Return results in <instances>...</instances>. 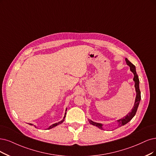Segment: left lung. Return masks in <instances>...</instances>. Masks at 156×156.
Returning a JSON list of instances; mask_svg holds the SVG:
<instances>
[{"label":"left lung","mask_w":156,"mask_h":156,"mask_svg":"<svg viewBox=\"0 0 156 156\" xmlns=\"http://www.w3.org/2000/svg\"><path fill=\"white\" fill-rule=\"evenodd\" d=\"M125 61L126 62V64H127V66H129L130 67V71L134 74L133 80L135 83L134 87H135V89H136V99H135V101H134V107L131 110V112H129L125 117L117 120V123H118L117 127H120V126L125 125V124L129 123L130 121L132 118H133V117L135 116V114L137 112L138 106H139L140 102L141 100V92L140 90V80H139V78H138V76H137L136 71V67L134 65L132 64V63L127 58H125ZM88 120H89V122L90 123V124L93 125L94 126H97V127H98L99 129H100L101 130H104L103 127V125H104L103 124L93 122V121L89 119H88Z\"/></svg>","instance_id":"obj_1"}]
</instances>
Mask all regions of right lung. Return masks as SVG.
<instances>
[{"instance_id": "obj_1", "label": "right lung", "mask_w": 156, "mask_h": 156, "mask_svg": "<svg viewBox=\"0 0 156 156\" xmlns=\"http://www.w3.org/2000/svg\"><path fill=\"white\" fill-rule=\"evenodd\" d=\"M67 111V108H66V112ZM66 112H65V115H64V117H63V119L62 120H61L60 122H58V123H55V124H53V125H51V126H49V127L47 129L48 130V129H53V127H55L56 126H57V125H60V124H62L63 122V121H64V119H65V118H66ZM29 125H33L34 126H35L36 128H37V126L36 125H34L33 124H31V123H30Z\"/></svg>"}]
</instances>
